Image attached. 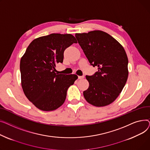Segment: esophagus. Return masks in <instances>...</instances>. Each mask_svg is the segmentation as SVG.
Masks as SVG:
<instances>
[{
    "mask_svg": "<svg viewBox=\"0 0 150 150\" xmlns=\"http://www.w3.org/2000/svg\"><path fill=\"white\" fill-rule=\"evenodd\" d=\"M83 78H84V76H78V79H83Z\"/></svg>",
    "mask_w": 150,
    "mask_h": 150,
    "instance_id": "34e87169",
    "label": "esophagus"
}]
</instances>
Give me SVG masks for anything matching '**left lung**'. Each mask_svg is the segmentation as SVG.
I'll use <instances>...</instances> for the list:
<instances>
[{"label":"left lung","mask_w":150,"mask_h":150,"mask_svg":"<svg viewBox=\"0 0 150 150\" xmlns=\"http://www.w3.org/2000/svg\"><path fill=\"white\" fill-rule=\"evenodd\" d=\"M75 36L91 65L98 71L86 76L89 87L86 100L96 107L108 105L116 99L127 82L128 60L120 44L108 33L96 30Z\"/></svg>","instance_id":"left-lung-1"}]
</instances>
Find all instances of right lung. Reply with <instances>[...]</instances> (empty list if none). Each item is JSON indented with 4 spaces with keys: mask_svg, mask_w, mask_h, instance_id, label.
<instances>
[{
    "mask_svg": "<svg viewBox=\"0 0 150 150\" xmlns=\"http://www.w3.org/2000/svg\"><path fill=\"white\" fill-rule=\"evenodd\" d=\"M76 38L70 34H51L33 40L20 63L21 83L28 99L39 110H55L66 99L68 88L78 78L76 74H57L56 65L62 63L64 51Z\"/></svg>",
    "mask_w": 150,
    "mask_h": 150,
    "instance_id": "obj_1",
    "label": "right lung"
}]
</instances>
